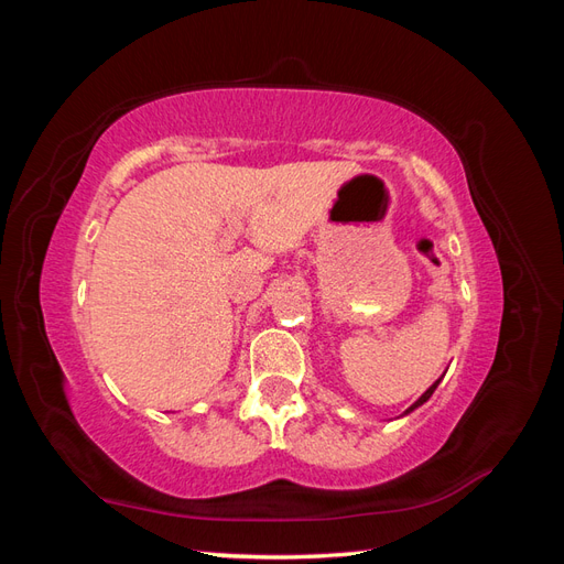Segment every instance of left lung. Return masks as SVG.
<instances>
[{
    "mask_svg": "<svg viewBox=\"0 0 564 564\" xmlns=\"http://www.w3.org/2000/svg\"><path fill=\"white\" fill-rule=\"evenodd\" d=\"M440 381H442V379H437V381H435V383H433V386H431L429 390H425V392H423V395H421V398H419V400H416V402H414L412 406H409L404 414H409V412H414V409H419V406H421L423 402H429V400H431V395H433V392H435V388L440 386Z\"/></svg>",
    "mask_w": 564,
    "mask_h": 564,
    "instance_id": "left-lung-1",
    "label": "left lung"
}]
</instances>
